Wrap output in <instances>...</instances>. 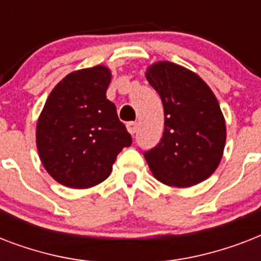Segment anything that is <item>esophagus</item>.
I'll use <instances>...</instances> for the list:
<instances>
[{
  "instance_id": "1",
  "label": "esophagus",
  "mask_w": 261,
  "mask_h": 261,
  "mask_svg": "<svg viewBox=\"0 0 261 261\" xmlns=\"http://www.w3.org/2000/svg\"><path fill=\"white\" fill-rule=\"evenodd\" d=\"M127 130L130 133L131 135H134L137 131H138V123L137 122H128L127 123Z\"/></svg>"
}]
</instances>
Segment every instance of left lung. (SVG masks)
Returning a JSON list of instances; mask_svg holds the SVG:
<instances>
[{
	"mask_svg": "<svg viewBox=\"0 0 261 261\" xmlns=\"http://www.w3.org/2000/svg\"><path fill=\"white\" fill-rule=\"evenodd\" d=\"M146 80L159 92L165 128L145 153L151 173L171 187H192L214 173L226 143V124L210 87L196 73L168 61L147 67Z\"/></svg>",
	"mask_w": 261,
	"mask_h": 261,
	"instance_id": "obj_1",
	"label": "left lung"
}]
</instances>
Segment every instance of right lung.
<instances>
[{"label":"right lung","instance_id":"1","mask_svg":"<svg viewBox=\"0 0 261 261\" xmlns=\"http://www.w3.org/2000/svg\"><path fill=\"white\" fill-rule=\"evenodd\" d=\"M112 74L104 65L71 71L51 90L36 123L43 167L59 184L89 188L104 181L131 135L106 93Z\"/></svg>","mask_w":261,"mask_h":261}]
</instances>
